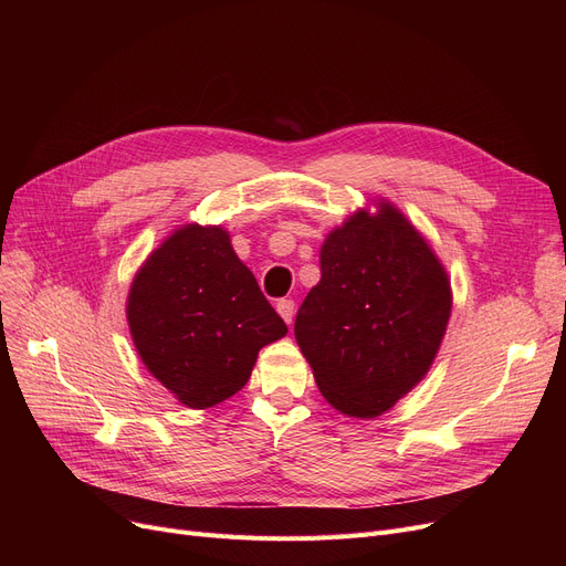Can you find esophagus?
I'll return each mask as SVG.
<instances>
[{
    "label": "esophagus",
    "mask_w": 566,
    "mask_h": 566,
    "mask_svg": "<svg viewBox=\"0 0 566 566\" xmlns=\"http://www.w3.org/2000/svg\"><path fill=\"white\" fill-rule=\"evenodd\" d=\"M277 312H280V316L286 321V325H291V323H293V312H295V305H293V301H289V298H282V301L277 303Z\"/></svg>",
    "instance_id": "34e87169"
}]
</instances>
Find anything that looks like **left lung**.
Listing matches in <instances>:
<instances>
[{
    "label": "left lung",
    "mask_w": 566,
    "mask_h": 566,
    "mask_svg": "<svg viewBox=\"0 0 566 566\" xmlns=\"http://www.w3.org/2000/svg\"><path fill=\"white\" fill-rule=\"evenodd\" d=\"M452 312L450 277L401 211H358L321 248V282L295 316V342L321 395L348 418H376L418 385Z\"/></svg>",
    "instance_id": "left-lung-1"
}]
</instances>
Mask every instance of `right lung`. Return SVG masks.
Segmentation results:
<instances>
[{
  "label": "right lung",
  "mask_w": 566,
  "mask_h": 566,
  "mask_svg": "<svg viewBox=\"0 0 566 566\" xmlns=\"http://www.w3.org/2000/svg\"><path fill=\"white\" fill-rule=\"evenodd\" d=\"M126 314L142 363L188 408L233 397L286 335L222 227L176 229L137 271Z\"/></svg>",
  "instance_id": "obj_1"
}]
</instances>
